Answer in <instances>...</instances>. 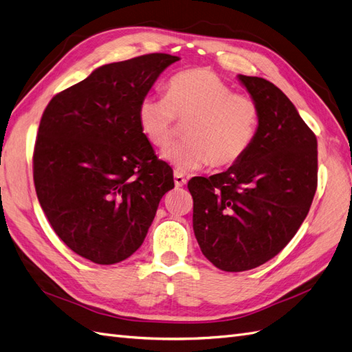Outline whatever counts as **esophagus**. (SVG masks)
<instances>
[{"instance_id": "34e87169", "label": "esophagus", "mask_w": 352, "mask_h": 352, "mask_svg": "<svg viewBox=\"0 0 352 352\" xmlns=\"http://www.w3.org/2000/svg\"><path fill=\"white\" fill-rule=\"evenodd\" d=\"M175 185L177 188H182L186 185V177L182 175V173H177L175 172Z\"/></svg>"}]
</instances>
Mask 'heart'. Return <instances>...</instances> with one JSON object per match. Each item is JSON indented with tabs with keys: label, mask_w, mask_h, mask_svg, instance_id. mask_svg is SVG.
<instances>
[{
	"label": "heart",
	"mask_w": 352,
	"mask_h": 352,
	"mask_svg": "<svg viewBox=\"0 0 352 352\" xmlns=\"http://www.w3.org/2000/svg\"><path fill=\"white\" fill-rule=\"evenodd\" d=\"M136 117L142 135L158 149L172 144L177 120L188 121L186 140L164 158L177 172H195L210 163H240L258 135L261 111L253 98L235 93L214 71L191 68L166 82V96L142 99Z\"/></svg>",
	"instance_id": "obj_1"
}]
</instances>
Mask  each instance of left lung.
<instances>
[{
	"label": "left lung",
	"mask_w": 352,
	"mask_h": 352,
	"mask_svg": "<svg viewBox=\"0 0 352 352\" xmlns=\"http://www.w3.org/2000/svg\"><path fill=\"white\" fill-rule=\"evenodd\" d=\"M259 105L258 135L226 172L188 182L203 254L228 272L253 270L298 232L317 189V138L289 98L265 78L239 75Z\"/></svg>",
	"instance_id": "obj_1"
}]
</instances>
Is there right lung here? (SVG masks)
Here are the masks:
<instances>
[{"label":"right lung","mask_w":352,"mask_h":352,"mask_svg":"<svg viewBox=\"0 0 352 352\" xmlns=\"http://www.w3.org/2000/svg\"><path fill=\"white\" fill-rule=\"evenodd\" d=\"M177 56L103 65L49 102L34 148L38 201L72 252L99 265L144 243L160 199L175 188L138 124V107Z\"/></svg>","instance_id":"1"}]
</instances>
